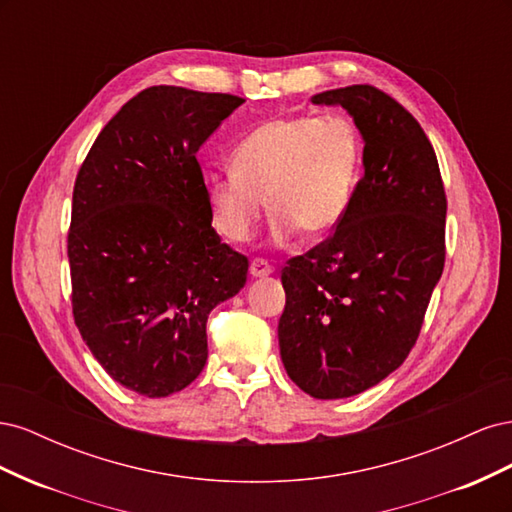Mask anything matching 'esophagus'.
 Returning a JSON list of instances; mask_svg holds the SVG:
<instances>
[{"mask_svg": "<svg viewBox=\"0 0 512 512\" xmlns=\"http://www.w3.org/2000/svg\"><path fill=\"white\" fill-rule=\"evenodd\" d=\"M271 273H273V267L269 265L267 260L254 258V260L250 262V275H252V277H267V275H271Z\"/></svg>", "mask_w": 512, "mask_h": 512, "instance_id": "esophagus-1", "label": "esophagus"}]
</instances>
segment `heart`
<instances>
[{"mask_svg": "<svg viewBox=\"0 0 512 512\" xmlns=\"http://www.w3.org/2000/svg\"><path fill=\"white\" fill-rule=\"evenodd\" d=\"M230 168L207 181L215 228L245 241L265 213L284 241L303 228L320 237L346 218L363 168V136L346 115H284L262 121L230 153Z\"/></svg>", "mask_w": 512, "mask_h": 512, "instance_id": "b5f03b06", "label": "heart"}]
</instances>
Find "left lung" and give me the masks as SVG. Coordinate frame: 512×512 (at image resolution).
<instances>
[{
    "label": "left lung",
    "mask_w": 512,
    "mask_h": 512,
    "mask_svg": "<svg viewBox=\"0 0 512 512\" xmlns=\"http://www.w3.org/2000/svg\"><path fill=\"white\" fill-rule=\"evenodd\" d=\"M359 128L365 173L346 218L288 260L280 354L316 399L359 395L406 361L446 258V194L418 121L374 85L322 91Z\"/></svg>",
    "instance_id": "obj_1"
}]
</instances>
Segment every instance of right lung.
<instances>
[{
	"label": "right lung",
	"instance_id": "1",
	"mask_svg": "<svg viewBox=\"0 0 512 512\" xmlns=\"http://www.w3.org/2000/svg\"><path fill=\"white\" fill-rule=\"evenodd\" d=\"M245 100L143 89L106 123L76 175L68 260L72 314L115 382L168 397L207 363L211 309L250 262L211 226L196 151Z\"/></svg>",
	"mask_w": 512,
	"mask_h": 512
}]
</instances>
